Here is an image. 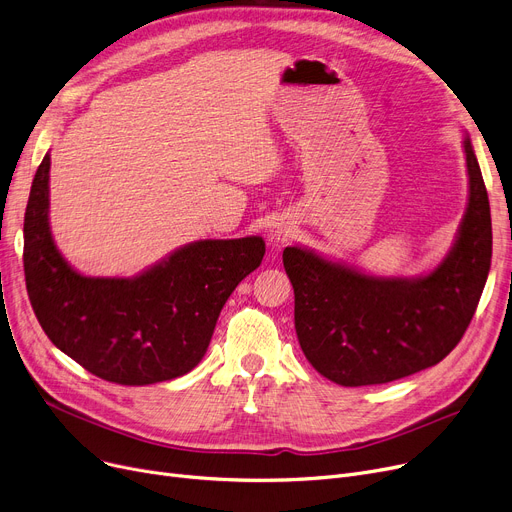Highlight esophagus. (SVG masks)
<instances>
[{"instance_id":"esophagus-1","label":"esophagus","mask_w":512,"mask_h":512,"mask_svg":"<svg viewBox=\"0 0 512 512\" xmlns=\"http://www.w3.org/2000/svg\"><path fill=\"white\" fill-rule=\"evenodd\" d=\"M292 234H294V226L284 218L272 222L270 230H267V238L272 240V245H282V242H286Z\"/></svg>"}]
</instances>
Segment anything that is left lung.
Here are the masks:
<instances>
[{
  "instance_id": "obj_1",
  "label": "left lung",
  "mask_w": 512,
  "mask_h": 512,
  "mask_svg": "<svg viewBox=\"0 0 512 512\" xmlns=\"http://www.w3.org/2000/svg\"><path fill=\"white\" fill-rule=\"evenodd\" d=\"M469 203L456 240L434 272L378 278L284 249L294 288V328L307 361L340 386L386 384L440 363L461 342L492 263V218L471 139L465 137Z\"/></svg>"
}]
</instances>
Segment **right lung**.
<instances>
[{"mask_svg": "<svg viewBox=\"0 0 512 512\" xmlns=\"http://www.w3.org/2000/svg\"><path fill=\"white\" fill-rule=\"evenodd\" d=\"M49 153L24 213V278L47 338L97 378L147 386L203 359L232 290L257 270L261 236L195 240L134 278H89L49 230Z\"/></svg>", "mask_w": 512, "mask_h": 512, "instance_id": "1", "label": "right lung"}]
</instances>
